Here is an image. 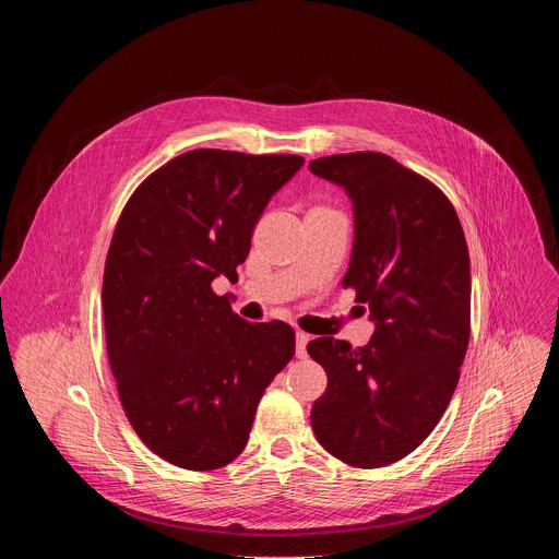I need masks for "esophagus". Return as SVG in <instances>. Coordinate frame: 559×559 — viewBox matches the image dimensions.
Wrapping results in <instances>:
<instances>
[{
  "instance_id": "34e87169",
  "label": "esophagus",
  "mask_w": 559,
  "mask_h": 559,
  "mask_svg": "<svg viewBox=\"0 0 559 559\" xmlns=\"http://www.w3.org/2000/svg\"><path fill=\"white\" fill-rule=\"evenodd\" d=\"M311 341L309 334L305 332H296V356L298 358H305L307 356V343Z\"/></svg>"
}]
</instances>
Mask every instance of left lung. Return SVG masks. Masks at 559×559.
I'll return each instance as SVG.
<instances>
[{"label":"left lung","instance_id":"left-lung-1","mask_svg":"<svg viewBox=\"0 0 559 559\" xmlns=\"http://www.w3.org/2000/svg\"><path fill=\"white\" fill-rule=\"evenodd\" d=\"M309 173L352 201L343 285L367 302L373 323L371 341L356 349L330 336L307 345L330 380L311 429L352 466H386L433 431L460 378L471 328L464 231L449 199L386 154L313 158Z\"/></svg>","mask_w":559,"mask_h":559}]
</instances>
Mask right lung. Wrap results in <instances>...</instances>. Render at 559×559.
Instances as JSON below:
<instances>
[{
	"label": "right lung",
	"instance_id": "1",
	"mask_svg": "<svg viewBox=\"0 0 559 559\" xmlns=\"http://www.w3.org/2000/svg\"><path fill=\"white\" fill-rule=\"evenodd\" d=\"M296 154L190 150L150 175L115 227L104 272L112 376L136 436L164 460L212 471L248 444L265 386L292 360L287 323H250L212 281L238 278Z\"/></svg>",
	"mask_w": 559,
	"mask_h": 559
}]
</instances>
